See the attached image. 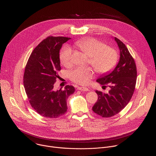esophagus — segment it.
Returning <instances> with one entry per match:
<instances>
[{
	"instance_id": "esophagus-1",
	"label": "esophagus",
	"mask_w": 156,
	"mask_h": 156,
	"mask_svg": "<svg viewBox=\"0 0 156 156\" xmlns=\"http://www.w3.org/2000/svg\"><path fill=\"white\" fill-rule=\"evenodd\" d=\"M78 90H80V91H88L89 90V88L88 87H79Z\"/></svg>"
}]
</instances>
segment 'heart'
Returning <instances> with one entry per match:
<instances>
[{
  "label": "heart",
  "mask_w": 156,
  "mask_h": 156,
  "mask_svg": "<svg viewBox=\"0 0 156 156\" xmlns=\"http://www.w3.org/2000/svg\"><path fill=\"white\" fill-rule=\"evenodd\" d=\"M75 45L88 57L90 63L94 69L100 74L110 72L115 67L118 62L117 52L112 48H107L104 42L94 38H84L77 41ZM72 50L69 46H64L60 52L61 63L70 67ZM94 76V72L91 68L77 67L70 73L71 80L79 84L85 85L90 82Z\"/></svg>",
  "instance_id": "heart-1"
}]
</instances>
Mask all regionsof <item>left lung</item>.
<instances>
[{
	"label": "left lung",
	"mask_w": 156,
	"mask_h": 156,
	"mask_svg": "<svg viewBox=\"0 0 156 156\" xmlns=\"http://www.w3.org/2000/svg\"><path fill=\"white\" fill-rule=\"evenodd\" d=\"M114 39L120 49L119 62L112 72L103 74L96 80L101 84H108L110 90L108 94L96 91L98 99L93 107L94 113L106 118L117 114L128 104L134 93L137 78L134 59L125 44L118 38Z\"/></svg>",
	"instance_id": "8db88e82"
}]
</instances>
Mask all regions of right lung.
<instances>
[{
    "label": "right lung",
    "instance_id": "right-lung-1",
    "mask_svg": "<svg viewBox=\"0 0 156 156\" xmlns=\"http://www.w3.org/2000/svg\"><path fill=\"white\" fill-rule=\"evenodd\" d=\"M70 37L49 36L31 54L23 76L25 90L31 107L39 115L57 119L67 111L66 100L75 90L66 85L63 90L54 88L60 70L59 52L62 44Z\"/></svg>",
    "mask_w": 156,
    "mask_h": 156
}]
</instances>
